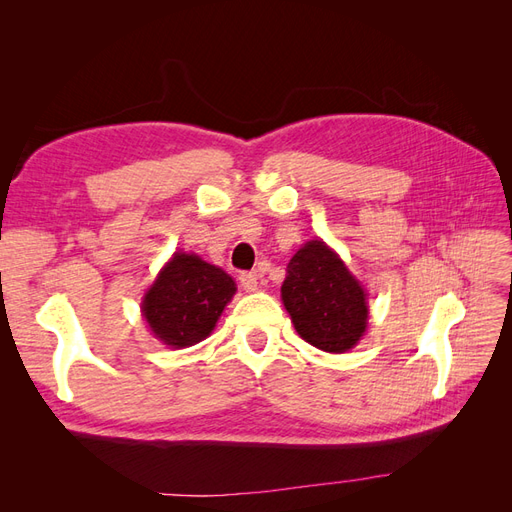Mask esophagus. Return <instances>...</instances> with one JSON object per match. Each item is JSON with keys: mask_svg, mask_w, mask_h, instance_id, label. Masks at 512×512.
<instances>
[{"mask_svg": "<svg viewBox=\"0 0 512 512\" xmlns=\"http://www.w3.org/2000/svg\"><path fill=\"white\" fill-rule=\"evenodd\" d=\"M239 284H241V288L245 290V292H254V290H258V275L256 273H241L239 275Z\"/></svg>", "mask_w": 512, "mask_h": 512, "instance_id": "esophagus-1", "label": "esophagus"}]
</instances>
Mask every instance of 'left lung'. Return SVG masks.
<instances>
[{"instance_id": "left-lung-1", "label": "left lung", "mask_w": 512, "mask_h": 512, "mask_svg": "<svg viewBox=\"0 0 512 512\" xmlns=\"http://www.w3.org/2000/svg\"><path fill=\"white\" fill-rule=\"evenodd\" d=\"M282 301L297 333L324 352H348L367 331V292L322 239L290 258Z\"/></svg>"}]
</instances>
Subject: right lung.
I'll list each match as a JSON object with an SVG mask.
<instances>
[{"mask_svg": "<svg viewBox=\"0 0 512 512\" xmlns=\"http://www.w3.org/2000/svg\"><path fill=\"white\" fill-rule=\"evenodd\" d=\"M237 284L196 254L175 252L145 292L141 312L151 333L168 348H188L215 329Z\"/></svg>", "mask_w": 512, "mask_h": 512, "instance_id": "right-lung-1", "label": "right lung"}]
</instances>
